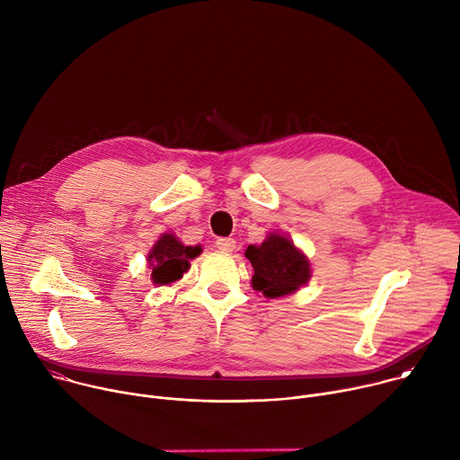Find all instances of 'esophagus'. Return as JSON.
Wrapping results in <instances>:
<instances>
[{
	"mask_svg": "<svg viewBox=\"0 0 460 460\" xmlns=\"http://www.w3.org/2000/svg\"><path fill=\"white\" fill-rule=\"evenodd\" d=\"M217 247L224 252H233L236 247V240L234 238H220V240H217Z\"/></svg>",
	"mask_w": 460,
	"mask_h": 460,
	"instance_id": "esophagus-1",
	"label": "esophagus"
}]
</instances>
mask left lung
Instances as JSON below:
<instances>
[{
  "instance_id": "8db88e82",
  "label": "left lung",
  "mask_w": 460,
  "mask_h": 460,
  "mask_svg": "<svg viewBox=\"0 0 460 460\" xmlns=\"http://www.w3.org/2000/svg\"><path fill=\"white\" fill-rule=\"evenodd\" d=\"M243 254L252 266V289L266 298L293 295L311 279L309 258L279 231L270 233L261 243H249Z\"/></svg>"
}]
</instances>
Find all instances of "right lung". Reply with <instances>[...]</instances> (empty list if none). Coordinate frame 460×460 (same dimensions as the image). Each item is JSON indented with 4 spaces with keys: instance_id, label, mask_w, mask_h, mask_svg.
Segmentation results:
<instances>
[{
    "instance_id": "add662e5",
    "label": "right lung",
    "mask_w": 460,
    "mask_h": 460,
    "mask_svg": "<svg viewBox=\"0 0 460 460\" xmlns=\"http://www.w3.org/2000/svg\"><path fill=\"white\" fill-rule=\"evenodd\" d=\"M199 254H202V245H185L174 233H164L147 252L151 282L155 286L176 284Z\"/></svg>"
}]
</instances>
